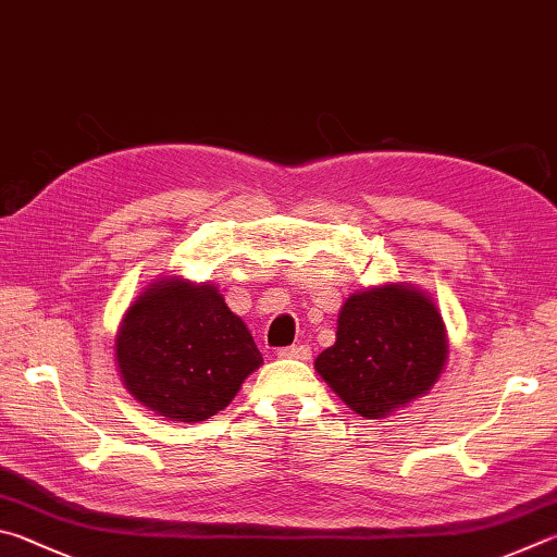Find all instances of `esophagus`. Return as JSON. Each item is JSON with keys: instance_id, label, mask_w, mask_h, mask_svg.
<instances>
[{"instance_id": "1", "label": "esophagus", "mask_w": 557, "mask_h": 557, "mask_svg": "<svg viewBox=\"0 0 557 557\" xmlns=\"http://www.w3.org/2000/svg\"><path fill=\"white\" fill-rule=\"evenodd\" d=\"M281 359H310V347L308 345H290L278 349Z\"/></svg>"}]
</instances>
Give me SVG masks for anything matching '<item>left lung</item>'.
Here are the masks:
<instances>
[{
    "instance_id": "obj_1",
    "label": "left lung",
    "mask_w": 557,
    "mask_h": 557,
    "mask_svg": "<svg viewBox=\"0 0 557 557\" xmlns=\"http://www.w3.org/2000/svg\"><path fill=\"white\" fill-rule=\"evenodd\" d=\"M447 359L445 323L423 290H359L337 318V339L315 359L325 384L364 418H386L431 392Z\"/></svg>"
}]
</instances>
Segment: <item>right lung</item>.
<instances>
[{
    "label": "right lung",
    "mask_w": 557,
    "mask_h": 557,
    "mask_svg": "<svg viewBox=\"0 0 557 557\" xmlns=\"http://www.w3.org/2000/svg\"><path fill=\"white\" fill-rule=\"evenodd\" d=\"M122 382L136 401L181 423L222 411L261 352L212 284L153 281L126 310L114 339Z\"/></svg>",
    "instance_id": "1"
}]
</instances>
